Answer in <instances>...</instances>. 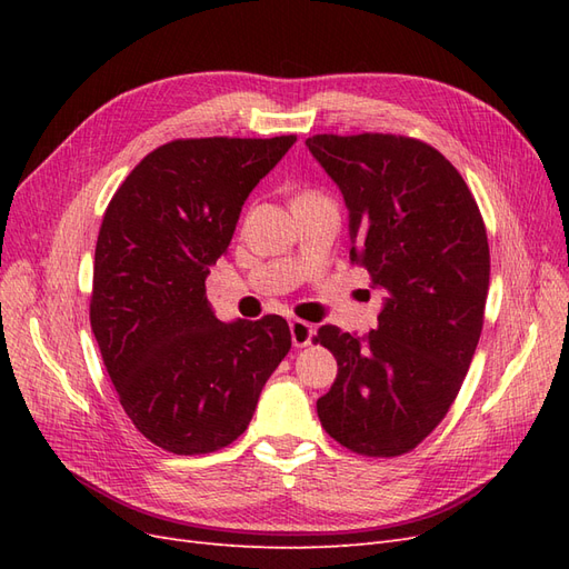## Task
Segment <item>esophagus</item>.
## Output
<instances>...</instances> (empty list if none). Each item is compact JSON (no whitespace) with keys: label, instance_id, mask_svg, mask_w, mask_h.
<instances>
[{"label":"esophagus","instance_id":"obj_1","mask_svg":"<svg viewBox=\"0 0 569 569\" xmlns=\"http://www.w3.org/2000/svg\"><path fill=\"white\" fill-rule=\"evenodd\" d=\"M289 332H291V343H295L297 349H303L313 339V325L295 318V320L289 322Z\"/></svg>","mask_w":569,"mask_h":569}]
</instances>
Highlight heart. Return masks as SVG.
<instances>
[{
    "mask_svg": "<svg viewBox=\"0 0 569 569\" xmlns=\"http://www.w3.org/2000/svg\"><path fill=\"white\" fill-rule=\"evenodd\" d=\"M306 194H313V192H301V194H299V197H306Z\"/></svg>",
    "mask_w": 569,
    "mask_h": 569,
    "instance_id": "b5f03b06",
    "label": "heart"
}]
</instances>
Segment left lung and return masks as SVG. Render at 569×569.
Returning a JSON list of instances; mask_svg holds the SVG:
<instances>
[{"label": "left lung", "instance_id": "left-lung-1", "mask_svg": "<svg viewBox=\"0 0 569 569\" xmlns=\"http://www.w3.org/2000/svg\"><path fill=\"white\" fill-rule=\"evenodd\" d=\"M306 147L347 201L351 261L387 295L366 337L335 325L313 337L339 368L318 418L358 456H403L435 432L472 363L489 291L485 220L453 163L416 137L313 134Z\"/></svg>", "mask_w": 569, "mask_h": 569}]
</instances>
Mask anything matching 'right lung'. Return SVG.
I'll use <instances>...</instances> for the list:
<instances>
[{
    "label": "right lung",
    "mask_w": 569,
    "mask_h": 569,
    "mask_svg": "<svg viewBox=\"0 0 569 569\" xmlns=\"http://www.w3.org/2000/svg\"><path fill=\"white\" fill-rule=\"evenodd\" d=\"M297 134L173 140L116 189L94 249L90 325L132 425L176 456L244 435L291 349L280 316L220 322L206 274L228 251L251 189Z\"/></svg>",
    "instance_id": "1"
}]
</instances>
